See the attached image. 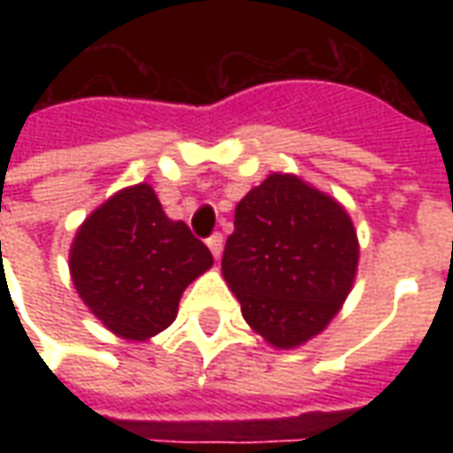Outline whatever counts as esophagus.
<instances>
[{
	"instance_id": "1",
	"label": "esophagus",
	"mask_w": 453,
	"mask_h": 453,
	"mask_svg": "<svg viewBox=\"0 0 453 453\" xmlns=\"http://www.w3.org/2000/svg\"><path fill=\"white\" fill-rule=\"evenodd\" d=\"M208 247H211L213 257L220 259V255H223V235H220V233H213V235L208 237Z\"/></svg>"
}]
</instances>
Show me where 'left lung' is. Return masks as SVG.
Masks as SVG:
<instances>
[{"label": "left lung", "mask_w": 453, "mask_h": 453, "mask_svg": "<svg viewBox=\"0 0 453 453\" xmlns=\"http://www.w3.org/2000/svg\"><path fill=\"white\" fill-rule=\"evenodd\" d=\"M357 262L347 211L298 177L269 174L237 203L223 276L247 325L269 344L291 349L337 315Z\"/></svg>", "instance_id": "obj_1"}]
</instances>
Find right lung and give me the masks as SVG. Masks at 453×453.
<instances>
[{"mask_svg":"<svg viewBox=\"0 0 453 453\" xmlns=\"http://www.w3.org/2000/svg\"><path fill=\"white\" fill-rule=\"evenodd\" d=\"M213 255L169 220L148 184L119 191L84 220L70 252L77 294L111 333L148 340L177 318L179 298Z\"/></svg>","mask_w":453,"mask_h":453,"instance_id":"1","label":"right lung"}]
</instances>
